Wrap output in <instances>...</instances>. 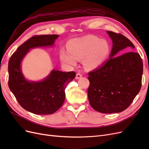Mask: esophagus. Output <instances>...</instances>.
<instances>
[{
  "label": "esophagus",
  "mask_w": 149,
  "mask_h": 149,
  "mask_svg": "<svg viewBox=\"0 0 149 149\" xmlns=\"http://www.w3.org/2000/svg\"><path fill=\"white\" fill-rule=\"evenodd\" d=\"M81 77H82V74H81V73H78L77 74H76V79H80Z\"/></svg>",
  "instance_id": "esophagus-1"
}]
</instances>
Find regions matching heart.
Here are the masks:
<instances>
[{"mask_svg": "<svg viewBox=\"0 0 149 149\" xmlns=\"http://www.w3.org/2000/svg\"><path fill=\"white\" fill-rule=\"evenodd\" d=\"M67 49L60 52V59L63 63L75 66L77 59L84 58V65L88 69H96L100 66L110 52L108 43L94 35L71 40Z\"/></svg>", "mask_w": 149, "mask_h": 149, "instance_id": "b5f03b06", "label": "heart"}]
</instances>
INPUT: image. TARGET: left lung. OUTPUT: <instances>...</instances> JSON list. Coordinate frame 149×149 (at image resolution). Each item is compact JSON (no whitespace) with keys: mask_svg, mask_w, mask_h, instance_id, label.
Returning a JSON list of instances; mask_svg holds the SVG:
<instances>
[{"mask_svg":"<svg viewBox=\"0 0 149 149\" xmlns=\"http://www.w3.org/2000/svg\"><path fill=\"white\" fill-rule=\"evenodd\" d=\"M107 33L112 41L109 59L88 73V97L94 110L110 114L127 109L140 91L143 63L136 52L118 55L125 49L135 48L134 44L120 33Z\"/></svg>","mask_w":149,"mask_h":149,"instance_id":"8db88e82","label":"left lung"}]
</instances>
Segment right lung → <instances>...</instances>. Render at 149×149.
<instances>
[{
	"instance_id": "1",
	"label": "right lung",
	"mask_w": 149,
	"mask_h": 149,
	"mask_svg": "<svg viewBox=\"0 0 149 149\" xmlns=\"http://www.w3.org/2000/svg\"><path fill=\"white\" fill-rule=\"evenodd\" d=\"M58 35H35L17 48L8 61V87L19 104L31 113L53 114L65 100V88L76 76L74 71L53 70L41 81H29L22 73L20 65L30 49L53 46Z\"/></svg>"
}]
</instances>
